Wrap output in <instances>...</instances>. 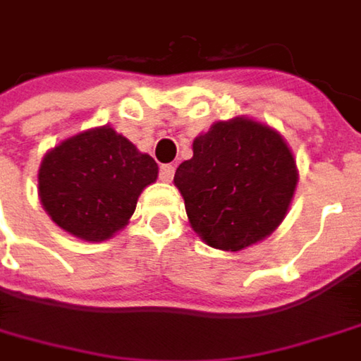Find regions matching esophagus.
Returning <instances> with one entry per match:
<instances>
[{"mask_svg":"<svg viewBox=\"0 0 361 361\" xmlns=\"http://www.w3.org/2000/svg\"><path fill=\"white\" fill-rule=\"evenodd\" d=\"M173 176H176V167L173 165H161V169H159V178L161 181H169L173 180Z\"/></svg>","mask_w":361,"mask_h":361,"instance_id":"34e87169","label":"esophagus"}]
</instances>
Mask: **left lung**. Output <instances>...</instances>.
Here are the masks:
<instances>
[{
  "label": "left lung",
  "instance_id": "left-lung-1",
  "mask_svg": "<svg viewBox=\"0 0 361 361\" xmlns=\"http://www.w3.org/2000/svg\"><path fill=\"white\" fill-rule=\"evenodd\" d=\"M173 183L202 241L241 251L267 239L286 219L298 167L284 137L253 118L214 122L194 138Z\"/></svg>",
  "mask_w": 361,
  "mask_h": 361
}]
</instances>
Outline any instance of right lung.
<instances>
[{
  "label": "right lung",
  "mask_w": 361,
  "mask_h": 361,
  "mask_svg": "<svg viewBox=\"0 0 361 361\" xmlns=\"http://www.w3.org/2000/svg\"><path fill=\"white\" fill-rule=\"evenodd\" d=\"M157 176L155 159L106 124L61 140L42 157L38 198L56 226L99 243L128 224Z\"/></svg>",
  "instance_id": "1"
}]
</instances>
